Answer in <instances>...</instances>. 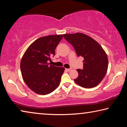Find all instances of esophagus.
I'll return each mask as SVG.
<instances>
[{"mask_svg": "<svg viewBox=\"0 0 127 127\" xmlns=\"http://www.w3.org/2000/svg\"><path fill=\"white\" fill-rule=\"evenodd\" d=\"M65 70H66V71H67V72H70V71H71V70H72V68H69V69H65Z\"/></svg>", "mask_w": 127, "mask_h": 127, "instance_id": "obj_1", "label": "esophagus"}]
</instances>
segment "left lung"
<instances>
[{
  "label": "left lung",
  "mask_w": 127,
  "mask_h": 127,
  "mask_svg": "<svg viewBox=\"0 0 127 127\" xmlns=\"http://www.w3.org/2000/svg\"><path fill=\"white\" fill-rule=\"evenodd\" d=\"M63 36L74 47L77 56L84 59L83 69H77L78 76L74 79L75 82L86 89L97 86L104 78L108 68L107 54L101 46L82 33L64 34Z\"/></svg>",
  "instance_id": "1"
}]
</instances>
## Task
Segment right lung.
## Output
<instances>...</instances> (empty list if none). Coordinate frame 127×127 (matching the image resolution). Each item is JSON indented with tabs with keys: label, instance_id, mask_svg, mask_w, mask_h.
I'll return each mask as SVG.
<instances>
[{
	"label": "right lung",
	"instance_id": "1",
	"mask_svg": "<svg viewBox=\"0 0 127 127\" xmlns=\"http://www.w3.org/2000/svg\"><path fill=\"white\" fill-rule=\"evenodd\" d=\"M63 37L53 35L38 38L23 55L20 64L23 79L36 94H49L59 86L65 68L51 65L49 61Z\"/></svg>",
	"mask_w": 127,
	"mask_h": 127
}]
</instances>
